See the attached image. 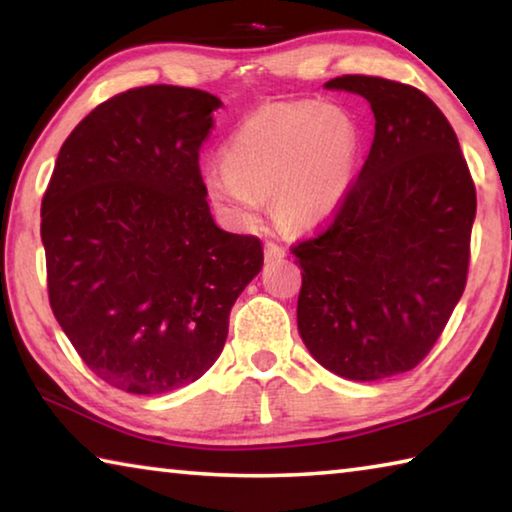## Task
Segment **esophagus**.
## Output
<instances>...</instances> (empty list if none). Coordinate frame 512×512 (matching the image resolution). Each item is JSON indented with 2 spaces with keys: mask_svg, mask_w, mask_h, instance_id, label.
Returning <instances> with one entry per match:
<instances>
[{
  "mask_svg": "<svg viewBox=\"0 0 512 512\" xmlns=\"http://www.w3.org/2000/svg\"><path fill=\"white\" fill-rule=\"evenodd\" d=\"M264 255H266V262H277V259L287 257V250H284L282 246L271 244V241H268V244L264 246Z\"/></svg>",
  "mask_w": 512,
  "mask_h": 512,
  "instance_id": "1",
  "label": "esophagus"
}]
</instances>
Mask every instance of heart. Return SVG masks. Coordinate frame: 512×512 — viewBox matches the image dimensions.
Here are the masks:
<instances>
[{"instance_id": "1", "label": "heart", "mask_w": 512, "mask_h": 512, "mask_svg": "<svg viewBox=\"0 0 512 512\" xmlns=\"http://www.w3.org/2000/svg\"><path fill=\"white\" fill-rule=\"evenodd\" d=\"M361 155L350 112L316 101H282L241 121L223 149V167L203 173L212 205L248 228L273 196L275 219L289 230H314L348 198Z\"/></svg>"}]
</instances>
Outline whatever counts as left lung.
<instances>
[{"mask_svg":"<svg viewBox=\"0 0 512 512\" xmlns=\"http://www.w3.org/2000/svg\"><path fill=\"white\" fill-rule=\"evenodd\" d=\"M325 88L366 99L375 137L332 225L293 248L298 332L329 372L379 381L418 366L461 300L476 192L454 128L427 94L357 74Z\"/></svg>","mask_w":512,"mask_h":512,"instance_id":"1","label":"left lung"}]
</instances>
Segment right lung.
Instances as JSON below:
<instances>
[{
    "label": "right lung",
    "mask_w": 512,
    "mask_h": 512,
    "mask_svg": "<svg viewBox=\"0 0 512 512\" xmlns=\"http://www.w3.org/2000/svg\"><path fill=\"white\" fill-rule=\"evenodd\" d=\"M221 106L176 85L117 94L60 146L42 198L51 309L85 366L124 393L203 377L262 271L259 239L221 230L205 201L198 149Z\"/></svg>",
    "instance_id": "right-lung-1"
}]
</instances>
